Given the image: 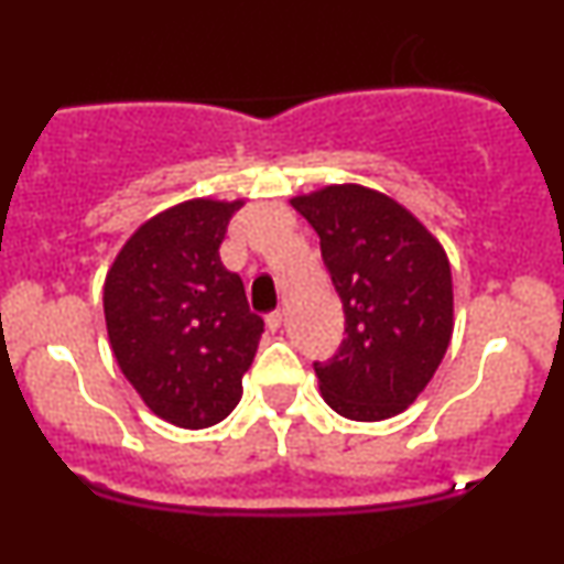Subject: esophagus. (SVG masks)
<instances>
[{
    "label": "esophagus",
    "instance_id": "esophagus-1",
    "mask_svg": "<svg viewBox=\"0 0 564 564\" xmlns=\"http://www.w3.org/2000/svg\"><path fill=\"white\" fill-rule=\"evenodd\" d=\"M264 323H268L270 332H278V328H281V323H283V313H281V310H273V313L264 315Z\"/></svg>",
    "mask_w": 564,
    "mask_h": 564
}]
</instances>
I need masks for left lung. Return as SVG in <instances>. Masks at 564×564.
Listing matches in <instances>:
<instances>
[{
  "label": "left lung",
  "mask_w": 564,
  "mask_h": 564,
  "mask_svg": "<svg viewBox=\"0 0 564 564\" xmlns=\"http://www.w3.org/2000/svg\"><path fill=\"white\" fill-rule=\"evenodd\" d=\"M291 206L318 232L345 310L339 349L313 364L323 400L352 422L390 419L430 384L448 349V257L411 212L368 187L328 185Z\"/></svg>",
  "instance_id": "1"
}]
</instances>
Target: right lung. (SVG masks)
Masks as SVG:
<instances>
[{"label":"right lung","mask_w":564,"mask_h":564,"mask_svg":"<svg viewBox=\"0 0 564 564\" xmlns=\"http://www.w3.org/2000/svg\"><path fill=\"white\" fill-rule=\"evenodd\" d=\"M243 200L196 198L148 219L124 243L102 289L116 364L170 424L204 430L241 400L264 332L243 281L219 262Z\"/></svg>","instance_id":"add662e5"}]
</instances>
